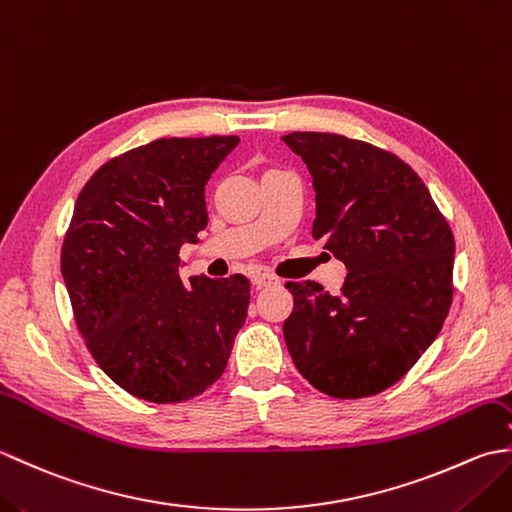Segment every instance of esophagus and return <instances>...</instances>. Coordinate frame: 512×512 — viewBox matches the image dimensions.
I'll list each match as a JSON object with an SVG mask.
<instances>
[{"label": "esophagus", "instance_id": "34e87169", "mask_svg": "<svg viewBox=\"0 0 512 512\" xmlns=\"http://www.w3.org/2000/svg\"><path fill=\"white\" fill-rule=\"evenodd\" d=\"M275 284H279V279H277L275 275L259 273V275L253 277V286H255L257 290H262V288H266V286H275Z\"/></svg>", "mask_w": 512, "mask_h": 512}]
</instances>
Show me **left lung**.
<instances>
[{"label":"left lung","instance_id":"1","mask_svg":"<svg viewBox=\"0 0 512 512\" xmlns=\"http://www.w3.org/2000/svg\"><path fill=\"white\" fill-rule=\"evenodd\" d=\"M281 140L312 176V237L347 266L339 295L288 281V352L323 394L374 396L398 383L442 330L453 297V233L418 173L389 151L339 134Z\"/></svg>","mask_w":512,"mask_h":512}]
</instances>
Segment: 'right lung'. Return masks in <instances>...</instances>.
Instances as JSON below:
<instances>
[{"label": "right lung", "instance_id": "1", "mask_svg": "<svg viewBox=\"0 0 512 512\" xmlns=\"http://www.w3.org/2000/svg\"><path fill=\"white\" fill-rule=\"evenodd\" d=\"M237 136L160 138L112 158L74 204L61 275L94 361L158 405L202 394L231 356L250 303L244 275L180 279V248L209 222L204 187Z\"/></svg>", "mask_w": 512, "mask_h": 512}]
</instances>
